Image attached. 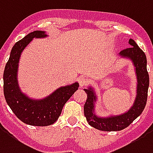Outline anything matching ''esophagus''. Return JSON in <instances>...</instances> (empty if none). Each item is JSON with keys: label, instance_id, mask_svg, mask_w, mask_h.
<instances>
[{"label": "esophagus", "instance_id": "esophagus-1", "mask_svg": "<svg viewBox=\"0 0 153 153\" xmlns=\"http://www.w3.org/2000/svg\"><path fill=\"white\" fill-rule=\"evenodd\" d=\"M79 83L80 87H83L86 86L88 83V79H86L85 77H81L79 79Z\"/></svg>", "mask_w": 153, "mask_h": 153}]
</instances>
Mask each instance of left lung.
I'll use <instances>...</instances> for the list:
<instances>
[{"mask_svg": "<svg viewBox=\"0 0 153 153\" xmlns=\"http://www.w3.org/2000/svg\"><path fill=\"white\" fill-rule=\"evenodd\" d=\"M129 44L131 47L121 51L119 55L121 57L131 60L136 74V97L134 104L130 109L120 115L99 117L95 113L97 100L96 91L92 87H88V88L84 89L88 95L84 105V116L89 125L100 131H117L126 128L142 114L145 108L149 86V76L147 71V58L145 53L134 40L130 39Z\"/></svg>", "mask_w": 153, "mask_h": 153, "instance_id": "obj_1", "label": "left lung"}]
</instances>
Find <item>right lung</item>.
Wrapping results in <instances>:
<instances>
[{"instance_id":"add662e5","label":"right lung","mask_w":153,"mask_h":153,"mask_svg":"<svg viewBox=\"0 0 153 153\" xmlns=\"http://www.w3.org/2000/svg\"><path fill=\"white\" fill-rule=\"evenodd\" d=\"M45 31L35 30L13 45L3 75L5 100L17 117L26 124L45 126L53 124L62 114L67 100L78 90L79 82L63 86L56 89L43 99H33L22 92L18 82V71L22 51L34 39L45 38Z\"/></svg>"}]
</instances>
